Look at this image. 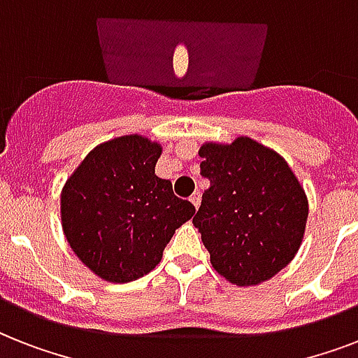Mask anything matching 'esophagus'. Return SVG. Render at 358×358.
I'll list each match as a JSON object with an SVG mask.
<instances>
[{
    "mask_svg": "<svg viewBox=\"0 0 358 358\" xmlns=\"http://www.w3.org/2000/svg\"><path fill=\"white\" fill-rule=\"evenodd\" d=\"M189 201H191V204L195 206V210H199V206H201V193H199V191H195V193L189 196Z\"/></svg>",
    "mask_w": 358,
    "mask_h": 358,
    "instance_id": "1",
    "label": "esophagus"
}]
</instances>
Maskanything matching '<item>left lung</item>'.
<instances>
[{
  "label": "left lung",
  "instance_id": "8db88e82",
  "mask_svg": "<svg viewBox=\"0 0 358 358\" xmlns=\"http://www.w3.org/2000/svg\"><path fill=\"white\" fill-rule=\"evenodd\" d=\"M210 180L193 217L213 269L236 286L269 280L294 260L305 234L308 201L275 150L238 137L201 146Z\"/></svg>",
  "mask_w": 358,
  "mask_h": 358
}]
</instances>
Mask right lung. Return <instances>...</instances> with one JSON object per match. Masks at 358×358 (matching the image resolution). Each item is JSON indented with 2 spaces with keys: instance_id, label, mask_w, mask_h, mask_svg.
I'll use <instances>...</instances> for the list:
<instances>
[{
  "instance_id": "right-lung-1",
  "label": "right lung",
  "mask_w": 358,
  "mask_h": 358,
  "mask_svg": "<svg viewBox=\"0 0 358 358\" xmlns=\"http://www.w3.org/2000/svg\"><path fill=\"white\" fill-rule=\"evenodd\" d=\"M162 146L141 135L98 145L61 193L64 236L76 256L103 280L129 282L159 264L174 230L195 206L156 176Z\"/></svg>"
}]
</instances>
